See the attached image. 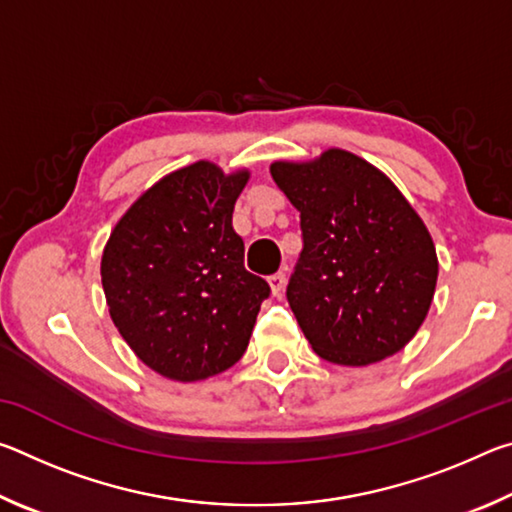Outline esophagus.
<instances>
[{
    "instance_id": "1",
    "label": "esophagus",
    "mask_w": 512,
    "mask_h": 512,
    "mask_svg": "<svg viewBox=\"0 0 512 512\" xmlns=\"http://www.w3.org/2000/svg\"><path fill=\"white\" fill-rule=\"evenodd\" d=\"M284 284H287V275H284V273H275V275L268 277V287H271L273 296H282Z\"/></svg>"
}]
</instances>
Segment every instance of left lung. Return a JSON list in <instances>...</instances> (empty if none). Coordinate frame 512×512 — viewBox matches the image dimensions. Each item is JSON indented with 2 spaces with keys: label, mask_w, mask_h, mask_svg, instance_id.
<instances>
[{
  "label": "left lung",
  "mask_w": 512,
  "mask_h": 512,
  "mask_svg": "<svg viewBox=\"0 0 512 512\" xmlns=\"http://www.w3.org/2000/svg\"><path fill=\"white\" fill-rule=\"evenodd\" d=\"M300 212L302 253L287 298L311 348L339 366H370L409 343L429 314L436 246L384 171L327 149L271 164Z\"/></svg>",
  "instance_id": "obj_1"
}]
</instances>
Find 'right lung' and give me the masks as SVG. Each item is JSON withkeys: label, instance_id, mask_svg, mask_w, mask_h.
<instances>
[{"label": "right lung", "instance_id": "add662e5", "mask_svg": "<svg viewBox=\"0 0 512 512\" xmlns=\"http://www.w3.org/2000/svg\"><path fill=\"white\" fill-rule=\"evenodd\" d=\"M250 178L198 160L128 207L101 255L119 334L144 366L173 381L219 375L244 357L266 280L246 271L232 210Z\"/></svg>", "mask_w": 512, "mask_h": 512}]
</instances>
